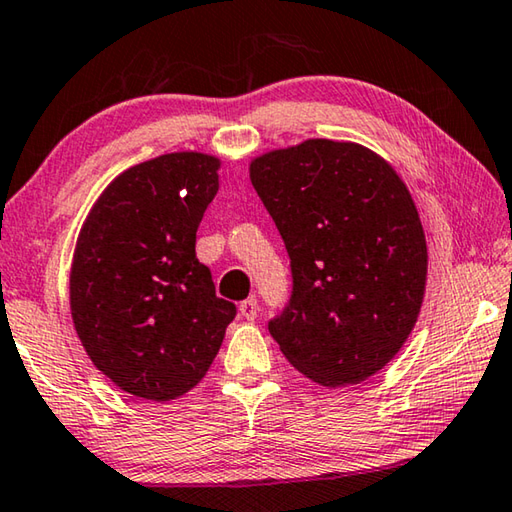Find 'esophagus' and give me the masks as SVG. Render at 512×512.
I'll use <instances>...</instances> for the list:
<instances>
[{
	"instance_id": "esophagus-1",
	"label": "esophagus",
	"mask_w": 512,
	"mask_h": 512,
	"mask_svg": "<svg viewBox=\"0 0 512 512\" xmlns=\"http://www.w3.org/2000/svg\"><path fill=\"white\" fill-rule=\"evenodd\" d=\"M238 310H240V315L245 317L247 321H254V319H256V315H258V301H256V299H245V301H240Z\"/></svg>"
}]
</instances>
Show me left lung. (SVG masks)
<instances>
[{
	"instance_id": "1",
	"label": "left lung",
	"mask_w": 512,
	"mask_h": 512,
	"mask_svg": "<svg viewBox=\"0 0 512 512\" xmlns=\"http://www.w3.org/2000/svg\"><path fill=\"white\" fill-rule=\"evenodd\" d=\"M249 177L292 270L270 335L312 382L371 378L407 342L425 297L427 242L405 182L373 150L330 139L256 157Z\"/></svg>"
}]
</instances>
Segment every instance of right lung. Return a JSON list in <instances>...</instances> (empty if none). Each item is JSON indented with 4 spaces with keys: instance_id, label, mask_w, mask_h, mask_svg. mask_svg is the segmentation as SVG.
Segmentation results:
<instances>
[{
    "instance_id": "add662e5",
    "label": "right lung",
    "mask_w": 512,
    "mask_h": 512,
    "mask_svg": "<svg viewBox=\"0 0 512 512\" xmlns=\"http://www.w3.org/2000/svg\"><path fill=\"white\" fill-rule=\"evenodd\" d=\"M220 161L170 152L125 170L80 229L69 276L76 333L116 387L166 402L200 382L236 317L197 261Z\"/></svg>"
}]
</instances>
